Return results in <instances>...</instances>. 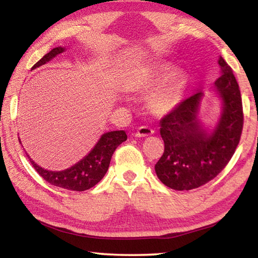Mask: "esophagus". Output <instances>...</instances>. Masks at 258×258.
<instances>
[{"label": "esophagus", "instance_id": "esophagus-1", "mask_svg": "<svg viewBox=\"0 0 258 258\" xmlns=\"http://www.w3.org/2000/svg\"><path fill=\"white\" fill-rule=\"evenodd\" d=\"M152 134H154V130L148 127V126H140V127L137 130V132L134 133V135L137 138H146Z\"/></svg>", "mask_w": 258, "mask_h": 258}]
</instances>
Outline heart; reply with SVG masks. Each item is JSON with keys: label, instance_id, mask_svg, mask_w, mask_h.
Returning a JSON list of instances; mask_svg holds the SVG:
<instances>
[{"label": "heart", "instance_id": "b5f03b06", "mask_svg": "<svg viewBox=\"0 0 258 258\" xmlns=\"http://www.w3.org/2000/svg\"><path fill=\"white\" fill-rule=\"evenodd\" d=\"M186 85V77L181 71H174L172 62L164 59L151 60L130 72L124 81L127 92H145L147 106L158 116L174 110L180 104Z\"/></svg>", "mask_w": 258, "mask_h": 258}]
</instances>
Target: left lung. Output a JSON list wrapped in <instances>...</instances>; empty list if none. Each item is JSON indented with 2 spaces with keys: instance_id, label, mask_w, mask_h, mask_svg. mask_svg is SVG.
<instances>
[{
  "instance_id": "8db88e82",
  "label": "left lung",
  "mask_w": 258,
  "mask_h": 258,
  "mask_svg": "<svg viewBox=\"0 0 258 258\" xmlns=\"http://www.w3.org/2000/svg\"><path fill=\"white\" fill-rule=\"evenodd\" d=\"M221 76L214 92L221 102V112L213 126L199 119L204 92L184 100L160 120L165 151L155 165L159 180L174 190H191L213 180L237 149L243 116L239 85L232 69L220 56Z\"/></svg>"
}]
</instances>
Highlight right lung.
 I'll list each match as a JSON object with an SVG mask.
<instances>
[{
    "instance_id": "obj_1",
    "label": "right lung",
    "mask_w": 258,
    "mask_h": 258,
    "mask_svg": "<svg viewBox=\"0 0 258 258\" xmlns=\"http://www.w3.org/2000/svg\"><path fill=\"white\" fill-rule=\"evenodd\" d=\"M64 51H66V46L54 47L34 64L32 71L47 63ZM126 140H127V135L125 131H110V132L103 133L92 150L84 158L74 164L72 167L62 169V171H49L35 163L28 154L27 157L37 173L52 185L73 191H85L102 180L109 168L113 151ZM19 142L21 145L20 140Z\"/></svg>"
}]
</instances>
